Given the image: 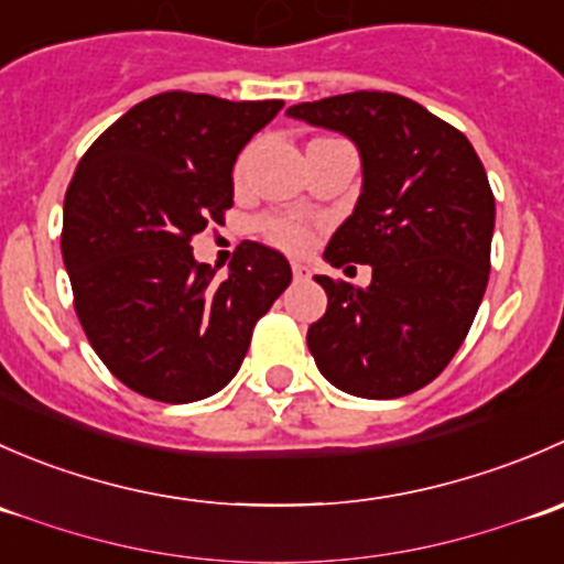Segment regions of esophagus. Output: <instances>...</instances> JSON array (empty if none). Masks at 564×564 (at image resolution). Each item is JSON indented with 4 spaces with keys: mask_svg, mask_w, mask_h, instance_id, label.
<instances>
[{
    "mask_svg": "<svg viewBox=\"0 0 564 564\" xmlns=\"http://www.w3.org/2000/svg\"><path fill=\"white\" fill-rule=\"evenodd\" d=\"M292 275L294 281H311V267L300 264V261H294L292 264Z\"/></svg>",
    "mask_w": 564,
    "mask_h": 564,
    "instance_id": "obj_1",
    "label": "esophagus"
}]
</instances>
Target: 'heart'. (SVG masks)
<instances>
[{
	"mask_svg": "<svg viewBox=\"0 0 564 564\" xmlns=\"http://www.w3.org/2000/svg\"><path fill=\"white\" fill-rule=\"evenodd\" d=\"M264 231L275 246L286 250H305L314 242V231L308 224L297 218H267Z\"/></svg>",
	"mask_w": 564,
	"mask_h": 564,
	"instance_id": "obj_1",
	"label": "heart"
}]
</instances>
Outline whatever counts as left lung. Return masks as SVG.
I'll return each instance as SVG.
<instances>
[{
  "label": "left lung",
  "instance_id": "obj_1",
  "mask_svg": "<svg viewBox=\"0 0 564 564\" xmlns=\"http://www.w3.org/2000/svg\"><path fill=\"white\" fill-rule=\"evenodd\" d=\"M286 113L349 135L362 158V193L324 259L371 264V286L316 275L327 292L308 327L318 371L360 398L425 388L464 344L491 270L497 209L475 147L395 93L362 89Z\"/></svg>",
  "mask_w": 564,
  "mask_h": 564
}]
</instances>
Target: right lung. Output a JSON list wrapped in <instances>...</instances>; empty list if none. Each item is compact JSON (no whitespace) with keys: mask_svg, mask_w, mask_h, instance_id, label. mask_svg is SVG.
Wrapping results in <instances>:
<instances>
[{"mask_svg":"<svg viewBox=\"0 0 564 564\" xmlns=\"http://www.w3.org/2000/svg\"><path fill=\"white\" fill-rule=\"evenodd\" d=\"M281 108L155 95L95 139L67 185L62 259L78 322L139 395L191 403L224 390L256 322L292 283L283 253L261 242H242L226 278L191 248L207 224H224L237 155Z\"/></svg>","mask_w":564,"mask_h":564,"instance_id":"1","label":"right lung"}]
</instances>
